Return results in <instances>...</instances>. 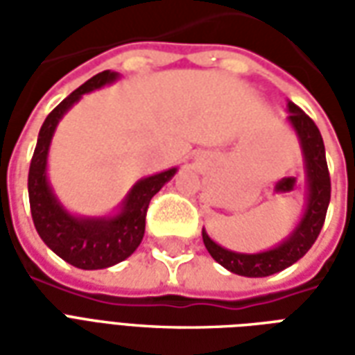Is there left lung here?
<instances>
[{
  "mask_svg": "<svg viewBox=\"0 0 355 355\" xmlns=\"http://www.w3.org/2000/svg\"><path fill=\"white\" fill-rule=\"evenodd\" d=\"M287 110H289L287 123L297 135L306 173L304 213L297 226L282 243L261 253H236L230 249H224L223 245H218L216 241L209 238L205 228L201 232L209 254L226 270L238 275H245V277H266L300 261L320 236L323 223H325V215H327L329 200H331V178H329L321 132L297 104L289 102Z\"/></svg>",
  "mask_w": 355,
  "mask_h": 355,
  "instance_id": "1",
  "label": "left lung"
}]
</instances>
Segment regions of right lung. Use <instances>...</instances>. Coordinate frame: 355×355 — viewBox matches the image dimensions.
<instances>
[{
	"mask_svg": "<svg viewBox=\"0 0 355 355\" xmlns=\"http://www.w3.org/2000/svg\"><path fill=\"white\" fill-rule=\"evenodd\" d=\"M117 72L96 73L72 94H68L43 121L28 173V196L32 218L40 238L62 261L81 270H102L131 257L144 238L146 211L150 200L175 177L177 167L140 178L114 215L78 216L60 203L47 178V159L53 135L68 110L85 93L110 85Z\"/></svg>",
	"mask_w": 355,
	"mask_h": 355,
	"instance_id": "obj_1",
	"label": "right lung"
}]
</instances>
